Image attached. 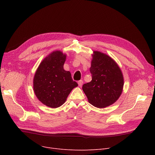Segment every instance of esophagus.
I'll return each mask as SVG.
<instances>
[{"instance_id": "obj_1", "label": "esophagus", "mask_w": 155, "mask_h": 155, "mask_svg": "<svg viewBox=\"0 0 155 155\" xmlns=\"http://www.w3.org/2000/svg\"><path fill=\"white\" fill-rule=\"evenodd\" d=\"M83 84H84V82H83V80H79L78 82V86L79 87H82V85H83Z\"/></svg>"}]
</instances>
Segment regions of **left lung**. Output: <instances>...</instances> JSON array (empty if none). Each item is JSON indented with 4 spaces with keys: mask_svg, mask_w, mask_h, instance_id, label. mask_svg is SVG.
<instances>
[{
    "mask_svg": "<svg viewBox=\"0 0 155 155\" xmlns=\"http://www.w3.org/2000/svg\"><path fill=\"white\" fill-rule=\"evenodd\" d=\"M90 71L91 82L82 87L89 103L104 108L116 102L124 86L123 75L117 63L107 54L94 51Z\"/></svg>",
    "mask_w": 155,
    "mask_h": 155,
    "instance_id": "1",
    "label": "left lung"
}]
</instances>
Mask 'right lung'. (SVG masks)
Returning <instances> with one entry per match:
<instances>
[{"label": "right lung", "mask_w": 155, "mask_h": 155, "mask_svg": "<svg viewBox=\"0 0 155 155\" xmlns=\"http://www.w3.org/2000/svg\"><path fill=\"white\" fill-rule=\"evenodd\" d=\"M67 55L60 51L50 53L41 61L33 79L34 92L38 100L46 106L57 108L66 101L78 84L71 78L63 64Z\"/></svg>", "instance_id": "right-lung-1"}]
</instances>
